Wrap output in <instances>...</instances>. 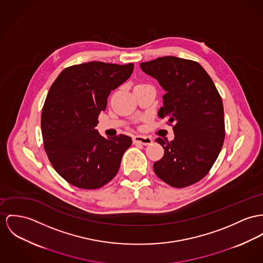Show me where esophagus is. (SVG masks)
Listing matches in <instances>:
<instances>
[{
	"mask_svg": "<svg viewBox=\"0 0 263 263\" xmlns=\"http://www.w3.org/2000/svg\"><path fill=\"white\" fill-rule=\"evenodd\" d=\"M133 142L134 143H140L143 145H149L152 143L151 137L148 136H141V135H136L133 137Z\"/></svg>",
	"mask_w": 263,
	"mask_h": 263,
	"instance_id": "esophagus-1",
	"label": "esophagus"
}]
</instances>
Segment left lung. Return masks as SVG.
Wrapping results in <instances>:
<instances>
[{"mask_svg": "<svg viewBox=\"0 0 263 263\" xmlns=\"http://www.w3.org/2000/svg\"><path fill=\"white\" fill-rule=\"evenodd\" d=\"M140 67L165 91L158 116L174 124L172 141L155 140L164 148V155L154 163V172L172 187L192 185L209 172L222 148L221 97L197 62L166 56L140 63Z\"/></svg>", "mask_w": 263, "mask_h": 263, "instance_id": "1", "label": "left lung"}]
</instances>
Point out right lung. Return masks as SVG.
Listing matches in <instances>:
<instances>
[{"label":"right lung","instance_id":"1","mask_svg":"<svg viewBox=\"0 0 263 263\" xmlns=\"http://www.w3.org/2000/svg\"><path fill=\"white\" fill-rule=\"evenodd\" d=\"M133 69L132 63H83L64 69L51 86L41 118L44 147L54 169L72 185L97 189L117 174L132 139L105 138L95 127L109 94Z\"/></svg>","mask_w":263,"mask_h":263}]
</instances>
